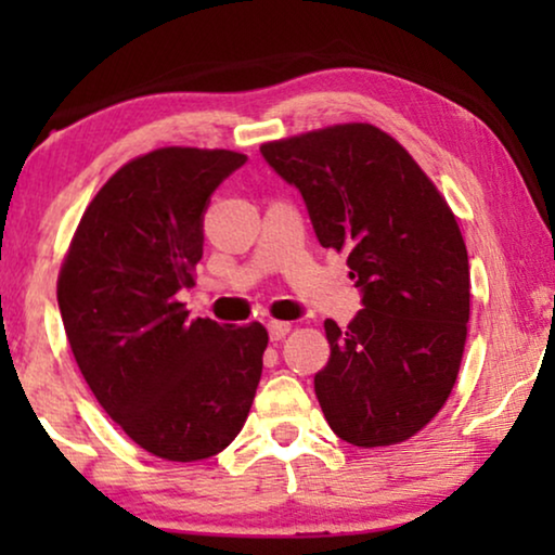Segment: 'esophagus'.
Returning <instances> with one entry per match:
<instances>
[{"mask_svg": "<svg viewBox=\"0 0 555 555\" xmlns=\"http://www.w3.org/2000/svg\"><path fill=\"white\" fill-rule=\"evenodd\" d=\"M268 331H270V338L272 340H283L287 333H291V323L285 321H270L268 323Z\"/></svg>", "mask_w": 555, "mask_h": 555, "instance_id": "esophagus-1", "label": "esophagus"}]
</instances>
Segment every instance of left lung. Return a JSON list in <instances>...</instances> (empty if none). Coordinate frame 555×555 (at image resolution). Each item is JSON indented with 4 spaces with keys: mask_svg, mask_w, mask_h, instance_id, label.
Here are the masks:
<instances>
[{
    "mask_svg": "<svg viewBox=\"0 0 555 555\" xmlns=\"http://www.w3.org/2000/svg\"><path fill=\"white\" fill-rule=\"evenodd\" d=\"M300 189L323 247L348 255L363 310L325 321L315 374L325 422L356 447L422 431L457 382L469 321V262L457 217L412 154L371 124H336L260 146Z\"/></svg>",
    "mask_w": 555,
    "mask_h": 555,
    "instance_id": "obj_1",
    "label": "left lung"
}]
</instances>
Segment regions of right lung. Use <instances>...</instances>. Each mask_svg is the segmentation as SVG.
<instances>
[{
    "label": "right lung",
    "mask_w": 555,
    "mask_h": 555,
    "mask_svg": "<svg viewBox=\"0 0 555 555\" xmlns=\"http://www.w3.org/2000/svg\"><path fill=\"white\" fill-rule=\"evenodd\" d=\"M247 162L164 146L120 166L82 211L57 275L75 363L105 414L169 462L215 457L245 427L262 376V323L189 321L209 194Z\"/></svg>",
    "instance_id": "obj_1"
}]
</instances>
